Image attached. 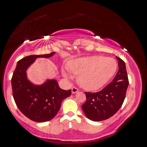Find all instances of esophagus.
<instances>
[{"label":"esophagus","instance_id":"1","mask_svg":"<svg viewBox=\"0 0 147 147\" xmlns=\"http://www.w3.org/2000/svg\"><path fill=\"white\" fill-rule=\"evenodd\" d=\"M71 90H72V94H75V93L78 92H79L78 88H75V87H72Z\"/></svg>","mask_w":147,"mask_h":147}]
</instances>
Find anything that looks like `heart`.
<instances>
[{
	"instance_id": "obj_1",
	"label": "heart",
	"mask_w": 147,
	"mask_h": 147,
	"mask_svg": "<svg viewBox=\"0 0 147 147\" xmlns=\"http://www.w3.org/2000/svg\"><path fill=\"white\" fill-rule=\"evenodd\" d=\"M69 71L79 76L78 82L86 90L94 91L103 87L114 75L117 63L114 59L101 55H92L71 59L68 63ZM62 74L66 79L72 76L66 70Z\"/></svg>"
}]
</instances>
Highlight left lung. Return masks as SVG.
Segmentation results:
<instances>
[{
  "mask_svg": "<svg viewBox=\"0 0 147 147\" xmlns=\"http://www.w3.org/2000/svg\"><path fill=\"white\" fill-rule=\"evenodd\" d=\"M118 59V71L112 82L98 92H85L86 101L82 109L88 119L101 121L112 117L119 110L124 101L129 86L125 63Z\"/></svg>",
  "mask_w": 147,
  "mask_h": 147,
  "instance_id": "1",
  "label": "left lung"
}]
</instances>
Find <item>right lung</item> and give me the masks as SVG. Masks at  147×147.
Instances as JSON below:
<instances>
[{
  "instance_id": "add662e5",
  "label": "right lung",
  "mask_w": 147,
  "mask_h": 147,
  "mask_svg": "<svg viewBox=\"0 0 147 147\" xmlns=\"http://www.w3.org/2000/svg\"><path fill=\"white\" fill-rule=\"evenodd\" d=\"M55 53L22 58L18 61L11 78L13 96L18 108L28 118L38 123L53 119L63 100L71 94V90L61 89L55 79H47L41 85H35L27 79L26 70L37 58H49Z\"/></svg>"
}]
</instances>
